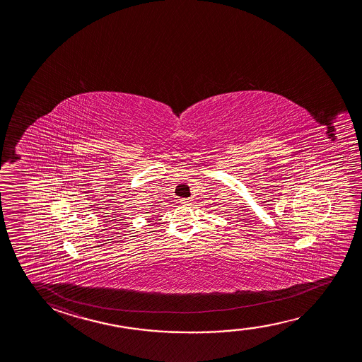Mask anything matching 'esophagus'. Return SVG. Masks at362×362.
Here are the masks:
<instances>
[{"mask_svg": "<svg viewBox=\"0 0 362 362\" xmlns=\"http://www.w3.org/2000/svg\"><path fill=\"white\" fill-rule=\"evenodd\" d=\"M179 203H180L182 206H190V204H192V199H189V198H182V199L179 201Z\"/></svg>", "mask_w": 362, "mask_h": 362, "instance_id": "esophagus-1", "label": "esophagus"}]
</instances>
